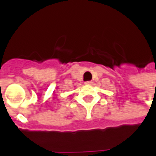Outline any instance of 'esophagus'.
<instances>
[{
    "mask_svg": "<svg viewBox=\"0 0 156 156\" xmlns=\"http://www.w3.org/2000/svg\"><path fill=\"white\" fill-rule=\"evenodd\" d=\"M91 81H90V80H88V81H86V82H85V84H86V85H91Z\"/></svg>",
    "mask_w": 156,
    "mask_h": 156,
    "instance_id": "1",
    "label": "esophagus"
}]
</instances>
